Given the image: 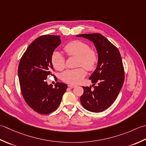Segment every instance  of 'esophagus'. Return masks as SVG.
Returning a JSON list of instances; mask_svg holds the SVG:
<instances>
[{
	"label": "esophagus",
	"instance_id": "1",
	"mask_svg": "<svg viewBox=\"0 0 146 146\" xmlns=\"http://www.w3.org/2000/svg\"><path fill=\"white\" fill-rule=\"evenodd\" d=\"M68 86H69V87L70 88H74L76 87V86L74 85V84H69V85H68Z\"/></svg>",
	"mask_w": 146,
	"mask_h": 146
}]
</instances>
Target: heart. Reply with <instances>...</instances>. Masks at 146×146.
Returning <instances> with one entry per match:
<instances>
[{"instance_id": "1", "label": "heart", "mask_w": 146, "mask_h": 146, "mask_svg": "<svg viewBox=\"0 0 146 146\" xmlns=\"http://www.w3.org/2000/svg\"><path fill=\"white\" fill-rule=\"evenodd\" d=\"M64 50L69 56H77V67H82L64 71L61 74V79L65 82L69 84H79L86 75L84 68L88 71H92L95 69L98 62V53L95 50L90 48V46L87 43L81 40L70 41L65 44ZM51 62L53 68L56 70L64 69L65 59L59 52L55 51L52 53Z\"/></svg>"}]
</instances>
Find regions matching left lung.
Instances as JSON below:
<instances>
[{
  "label": "left lung",
  "instance_id": "1",
  "mask_svg": "<svg viewBox=\"0 0 146 146\" xmlns=\"http://www.w3.org/2000/svg\"><path fill=\"white\" fill-rule=\"evenodd\" d=\"M76 36L93 41L98 54L96 69L90 77L93 84L90 87L83 86L84 93L80 98L81 103L90 111H103L114 103L124 82V67L120 52L100 33L82 34ZM96 84L97 86H95ZM92 87H94L93 89Z\"/></svg>",
  "mask_w": 146,
  "mask_h": 146
}]
</instances>
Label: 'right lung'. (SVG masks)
Wrapping results in <instances>:
<instances>
[{
	"instance_id": "1",
	"label": "right lung",
	"mask_w": 146,
	"mask_h": 146,
	"mask_svg": "<svg viewBox=\"0 0 146 146\" xmlns=\"http://www.w3.org/2000/svg\"><path fill=\"white\" fill-rule=\"evenodd\" d=\"M60 43L58 36H41L29 44L19 62L18 76L23 98L40 114L54 111L67 88V85L62 82H56L53 88L46 81L50 74L54 76L51 56Z\"/></svg>"
}]
</instances>
